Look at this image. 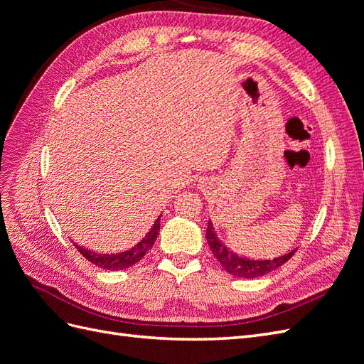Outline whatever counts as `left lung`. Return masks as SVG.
Masks as SVG:
<instances>
[{"label":"left lung","instance_id":"obj_1","mask_svg":"<svg viewBox=\"0 0 364 364\" xmlns=\"http://www.w3.org/2000/svg\"><path fill=\"white\" fill-rule=\"evenodd\" d=\"M206 240H208L209 247H211L214 253V257L220 264H222V267L228 273L232 274V277L246 278V279L259 278L273 270H277L278 267L282 266V264L287 262L297 250V249H293L291 252L285 253V255L273 258V259H249L246 257H240L237 253L230 252L229 247H226L222 241L217 238L211 220L208 222Z\"/></svg>","mask_w":364,"mask_h":364}]
</instances>
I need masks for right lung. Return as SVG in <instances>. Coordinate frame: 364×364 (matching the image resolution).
<instances>
[{"mask_svg":"<svg viewBox=\"0 0 364 364\" xmlns=\"http://www.w3.org/2000/svg\"><path fill=\"white\" fill-rule=\"evenodd\" d=\"M159 228H161V215L156 218L155 225L151 226L147 235L142 238L138 245H135L134 247H130L124 252H119V253H97V252L87 250L75 243H74V246L87 261L95 264V266H98V267L106 269V270H123V269H129L130 266H134V264H136L141 258H144L146 253L153 247V245H155V240L159 234Z\"/></svg>","mask_w":364,"mask_h":364,"instance_id":"add662e5","label":"right lung"}]
</instances>
